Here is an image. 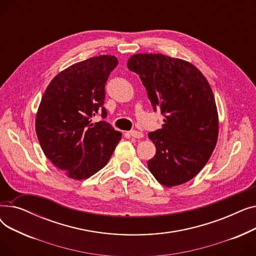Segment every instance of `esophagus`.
Wrapping results in <instances>:
<instances>
[{
	"instance_id": "1",
	"label": "esophagus",
	"mask_w": 256,
	"mask_h": 256,
	"mask_svg": "<svg viewBox=\"0 0 256 256\" xmlns=\"http://www.w3.org/2000/svg\"><path fill=\"white\" fill-rule=\"evenodd\" d=\"M130 135L134 138H137V139H140V138H143V134L141 132H138V130H130Z\"/></svg>"
}]
</instances>
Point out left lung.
Segmentation results:
<instances>
[{
	"label": "left lung",
	"instance_id": "8db88e82",
	"mask_svg": "<svg viewBox=\"0 0 256 256\" xmlns=\"http://www.w3.org/2000/svg\"><path fill=\"white\" fill-rule=\"evenodd\" d=\"M144 85L164 124L148 134L156 145L147 162L156 180L174 186L192 180L204 167L217 144L218 111L206 76L186 61L162 54H137L128 61Z\"/></svg>",
	"mask_w": 256,
	"mask_h": 256
}]
</instances>
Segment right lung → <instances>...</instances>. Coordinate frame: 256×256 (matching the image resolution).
Wrapping results in <instances>:
<instances>
[{"label":"right lung","instance_id":"right-lung-1","mask_svg":"<svg viewBox=\"0 0 256 256\" xmlns=\"http://www.w3.org/2000/svg\"><path fill=\"white\" fill-rule=\"evenodd\" d=\"M117 64L110 55L76 63L52 80L40 102L35 120L40 146L70 178L86 180L104 168L121 139L110 124L91 119L106 116L104 86Z\"/></svg>","mask_w":256,"mask_h":256}]
</instances>
